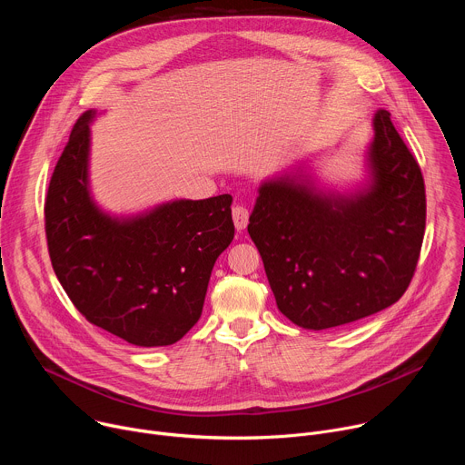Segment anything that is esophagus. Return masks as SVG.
Returning a JSON list of instances; mask_svg holds the SVG:
<instances>
[{"label": "esophagus", "instance_id": "1", "mask_svg": "<svg viewBox=\"0 0 465 465\" xmlns=\"http://www.w3.org/2000/svg\"><path fill=\"white\" fill-rule=\"evenodd\" d=\"M232 217H233V224H235L237 232H242V230L246 228V224H248L250 212H248V208H246V206L237 204V206H233V208H232Z\"/></svg>", "mask_w": 465, "mask_h": 465}]
</instances>
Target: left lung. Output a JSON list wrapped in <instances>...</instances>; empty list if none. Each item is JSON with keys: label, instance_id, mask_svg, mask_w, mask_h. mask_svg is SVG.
Masks as SVG:
<instances>
[{"label": "left lung", "instance_id": "left-lung-1", "mask_svg": "<svg viewBox=\"0 0 465 465\" xmlns=\"http://www.w3.org/2000/svg\"><path fill=\"white\" fill-rule=\"evenodd\" d=\"M368 183L350 194L322 191L305 167L267 180L250 215L278 309L303 329L375 314L411 285L425 233L421 169L377 110Z\"/></svg>", "mask_w": 465, "mask_h": 465}]
</instances>
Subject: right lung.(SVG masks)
Here are the masks:
<instances>
[{
	"label": "right lung",
	"mask_w": 465,
	"mask_h": 465,
	"mask_svg": "<svg viewBox=\"0 0 465 465\" xmlns=\"http://www.w3.org/2000/svg\"><path fill=\"white\" fill-rule=\"evenodd\" d=\"M84 112L53 171L45 235L53 271L79 312L140 348L178 342L203 314L217 257L233 241L232 194L173 201L134 217L104 213L90 194Z\"/></svg>",
	"instance_id": "right-lung-1"
}]
</instances>
